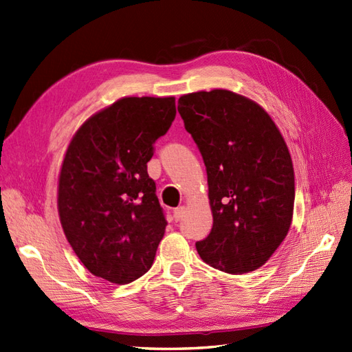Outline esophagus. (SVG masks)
<instances>
[{
    "instance_id": "34e87169",
    "label": "esophagus",
    "mask_w": 352,
    "mask_h": 352,
    "mask_svg": "<svg viewBox=\"0 0 352 352\" xmlns=\"http://www.w3.org/2000/svg\"><path fill=\"white\" fill-rule=\"evenodd\" d=\"M186 214V206H178L174 209V219L175 221H179Z\"/></svg>"
}]
</instances>
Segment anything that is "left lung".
Masks as SVG:
<instances>
[{
  "label": "left lung",
  "instance_id": "left-lung-1",
  "mask_svg": "<svg viewBox=\"0 0 352 352\" xmlns=\"http://www.w3.org/2000/svg\"><path fill=\"white\" fill-rule=\"evenodd\" d=\"M178 112L204 157L214 217L197 252L230 274L254 271L292 224L295 174L285 138L254 100L223 88L182 96Z\"/></svg>",
  "mask_w": 352,
  "mask_h": 352
}]
</instances>
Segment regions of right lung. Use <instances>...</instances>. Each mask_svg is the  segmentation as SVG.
<instances>
[{
	"label": "right lung",
	"instance_id": "right-lung-1",
	"mask_svg": "<svg viewBox=\"0 0 352 352\" xmlns=\"http://www.w3.org/2000/svg\"><path fill=\"white\" fill-rule=\"evenodd\" d=\"M174 97H124L70 140L57 209L69 245L89 273L126 285L146 274L166 219L147 174L153 143L175 119Z\"/></svg>",
	"mask_w": 352,
	"mask_h": 352
}]
</instances>
